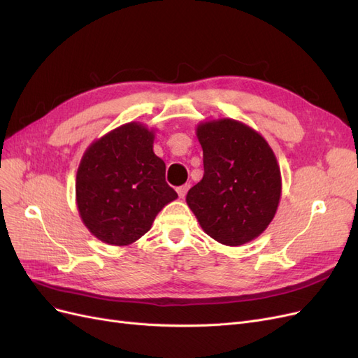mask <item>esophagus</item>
<instances>
[{
  "label": "esophagus",
  "mask_w": 358,
  "mask_h": 358,
  "mask_svg": "<svg viewBox=\"0 0 358 358\" xmlns=\"http://www.w3.org/2000/svg\"><path fill=\"white\" fill-rule=\"evenodd\" d=\"M188 189H189V185L188 183H185V185H182V187H179L176 191H178V196H179V199H183L187 196V192H188Z\"/></svg>",
  "instance_id": "esophagus-1"
}]
</instances>
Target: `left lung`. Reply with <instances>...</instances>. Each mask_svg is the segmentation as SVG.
<instances>
[{
    "label": "left lung",
    "mask_w": 358,
    "mask_h": 358,
    "mask_svg": "<svg viewBox=\"0 0 358 358\" xmlns=\"http://www.w3.org/2000/svg\"><path fill=\"white\" fill-rule=\"evenodd\" d=\"M203 179L187 194L201 229L227 246L262 234L275 218L282 179L266 138L241 121L213 119L197 125Z\"/></svg>",
    "instance_id": "1"
}]
</instances>
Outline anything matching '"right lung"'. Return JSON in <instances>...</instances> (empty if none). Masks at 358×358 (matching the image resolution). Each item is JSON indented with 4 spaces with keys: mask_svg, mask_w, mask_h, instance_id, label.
I'll return each mask as SVG.
<instances>
[{
    "mask_svg": "<svg viewBox=\"0 0 358 358\" xmlns=\"http://www.w3.org/2000/svg\"><path fill=\"white\" fill-rule=\"evenodd\" d=\"M155 131L128 122L94 140L76 175L80 218L96 239L115 246L138 241L158 212L178 199L154 152Z\"/></svg>",
    "mask_w": 358,
    "mask_h": 358,
    "instance_id": "obj_1",
    "label": "right lung"
}]
</instances>
